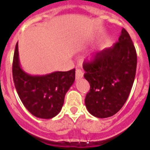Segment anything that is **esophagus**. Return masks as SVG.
<instances>
[{"mask_svg":"<svg viewBox=\"0 0 150 150\" xmlns=\"http://www.w3.org/2000/svg\"><path fill=\"white\" fill-rule=\"evenodd\" d=\"M83 77V71L81 69H77L76 70V73H75V79H79Z\"/></svg>","mask_w":150,"mask_h":150,"instance_id":"1","label":"esophagus"}]
</instances>
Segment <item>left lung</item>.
<instances>
[{"label":"left lung","mask_w":150,"mask_h":150,"mask_svg":"<svg viewBox=\"0 0 150 150\" xmlns=\"http://www.w3.org/2000/svg\"><path fill=\"white\" fill-rule=\"evenodd\" d=\"M119 42L84 62V78L90 83L85 105L92 116L107 118L118 112L129 97L137 70V52L123 28Z\"/></svg>","instance_id":"8db88e82"}]
</instances>
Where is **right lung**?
<instances>
[{
    "label": "right lung",
    "instance_id": "1",
    "mask_svg": "<svg viewBox=\"0 0 150 150\" xmlns=\"http://www.w3.org/2000/svg\"><path fill=\"white\" fill-rule=\"evenodd\" d=\"M13 78L20 100L30 112L42 119H50L62 109L64 97L75 79V69L45 75H31L21 67L18 44L13 62Z\"/></svg>",
    "mask_w": 150,
    "mask_h": 150
}]
</instances>
